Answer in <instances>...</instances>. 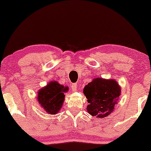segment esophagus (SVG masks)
<instances>
[{"label": "esophagus", "mask_w": 151, "mask_h": 151, "mask_svg": "<svg viewBox=\"0 0 151 151\" xmlns=\"http://www.w3.org/2000/svg\"><path fill=\"white\" fill-rule=\"evenodd\" d=\"M71 89H72V91H76L77 90V84H72L71 86Z\"/></svg>", "instance_id": "34e87169"}]
</instances>
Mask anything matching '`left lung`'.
Wrapping results in <instances>:
<instances>
[{
  "label": "left lung",
  "mask_w": 151,
  "mask_h": 151,
  "mask_svg": "<svg viewBox=\"0 0 151 151\" xmlns=\"http://www.w3.org/2000/svg\"><path fill=\"white\" fill-rule=\"evenodd\" d=\"M84 93L87 99L88 113L99 118L107 116L114 111L121 88L115 80L96 78L84 88Z\"/></svg>",
  "instance_id": "1"
}]
</instances>
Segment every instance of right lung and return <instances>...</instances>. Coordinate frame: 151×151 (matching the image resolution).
Returning <instances> with one entry per match:
<instances>
[{"label": "right lung", "mask_w": 151, "mask_h": 151, "mask_svg": "<svg viewBox=\"0 0 151 151\" xmlns=\"http://www.w3.org/2000/svg\"><path fill=\"white\" fill-rule=\"evenodd\" d=\"M68 87L60 85L57 81H51L38 92V102L50 114H56L62 108L65 100L64 92Z\"/></svg>", "instance_id": "right-lung-1"}]
</instances>
